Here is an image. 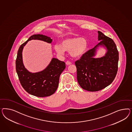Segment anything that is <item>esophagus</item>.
I'll list each match as a JSON object with an SVG mask.
<instances>
[{
	"label": "esophagus",
	"instance_id": "34e87169",
	"mask_svg": "<svg viewBox=\"0 0 132 132\" xmlns=\"http://www.w3.org/2000/svg\"><path fill=\"white\" fill-rule=\"evenodd\" d=\"M71 64H72V63H71V62L69 61H67V62H66V64L67 65H71Z\"/></svg>",
	"mask_w": 132,
	"mask_h": 132
}]
</instances>
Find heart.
<instances>
[{"label": "heart", "mask_w": 132, "mask_h": 132, "mask_svg": "<svg viewBox=\"0 0 132 132\" xmlns=\"http://www.w3.org/2000/svg\"><path fill=\"white\" fill-rule=\"evenodd\" d=\"M88 47L87 40L79 37H71L64 39L60 44L54 46L58 54H62L64 51L70 52V55L75 59H80L84 56Z\"/></svg>", "instance_id": "heart-1"}]
</instances>
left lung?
<instances>
[{"label":"left lung","mask_w":132,"mask_h":132,"mask_svg":"<svg viewBox=\"0 0 132 132\" xmlns=\"http://www.w3.org/2000/svg\"><path fill=\"white\" fill-rule=\"evenodd\" d=\"M100 43L75 62L77 80L80 87L89 92H97L108 87L113 81L118 71L119 52L113 40L98 31ZM103 47L104 56L95 58L97 49Z\"/></svg>","instance_id":"obj_1"}]
</instances>
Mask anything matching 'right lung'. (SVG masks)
I'll list each match as a JSON object with an SVG mask.
<instances>
[{"label":"right lung","instance_id":"obj_1","mask_svg":"<svg viewBox=\"0 0 132 132\" xmlns=\"http://www.w3.org/2000/svg\"><path fill=\"white\" fill-rule=\"evenodd\" d=\"M32 40H40L49 44L52 41L50 37L42 34L30 36L18 49L15 62L16 72L22 86L29 94L39 97L50 96L58 87L60 76L66 67L65 63L56 58H53L43 71L37 72L28 71L23 62L22 52L28 41Z\"/></svg>","mask_w":132,"mask_h":132}]
</instances>
